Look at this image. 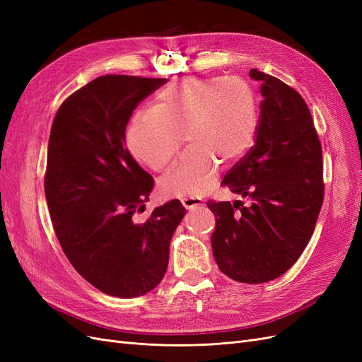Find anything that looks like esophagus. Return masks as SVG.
Masks as SVG:
<instances>
[{"instance_id":"1","label":"esophagus","mask_w":362,"mask_h":362,"mask_svg":"<svg viewBox=\"0 0 362 362\" xmlns=\"http://www.w3.org/2000/svg\"><path fill=\"white\" fill-rule=\"evenodd\" d=\"M181 202L185 208H187V210H194V208L202 205V199H199V198H182Z\"/></svg>"}]
</instances>
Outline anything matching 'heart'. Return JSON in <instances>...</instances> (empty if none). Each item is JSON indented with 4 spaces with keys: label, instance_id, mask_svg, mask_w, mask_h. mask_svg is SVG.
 <instances>
[{
    "label": "heart",
    "instance_id": "b5f03b06",
    "mask_svg": "<svg viewBox=\"0 0 362 362\" xmlns=\"http://www.w3.org/2000/svg\"><path fill=\"white\" fill-rule=\"evenodd\" d=\"M259 108L250 84L237 76H189L158 92L151 113L127 125L125 144L137 161L154 172L168 169L184 140L189 144L170 173L160 181L169 196H199L225 164L242 158L258 128Z\"/></svg>",
    "mask_w": 362,
    "mask_h": 362
}]
</instances>
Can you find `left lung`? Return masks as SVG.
Returning <instances> with one entry per match:
<instances>
[{
    "instance_id": "8db88e82",
    "label": "left lung",
    "mask_w": 362,
    "mask_h": 362,
    "mask_svg": "<svg viewBox=\"0 0 362 362\" xmlns=\"http://www.w3.org/2000/svg\"><path fill=\"white\" fill-rule=\"evenodd\" d=\"M261 83L255 145L222 185L247 199L206 205L218 269L234 281L262 284L284 275L308 245L323 204L322 145L310 108L293 87L250 69Z\"/></svg>"
}]
</instances>
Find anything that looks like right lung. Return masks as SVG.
<instances>
[{"label": "right lung", "instance_id": "add662e5", "mask_svg": "<svg viewBox=\"0 0 362 362\" xmlns=\"http://www.w3.org/2000/svg\"><path fill=\"white\" fill-rule=\"evenodd\" d=\"M166 83L98 76L63 101L51 127L45 194L54 231L74 269L116 298H137L158 286L185 216L173 199L145 222L136 221L154 178L129 154L125 128L139 103Z\"/></svg>", "mask_w": 362, "mask_h": 362}]
</instances>
